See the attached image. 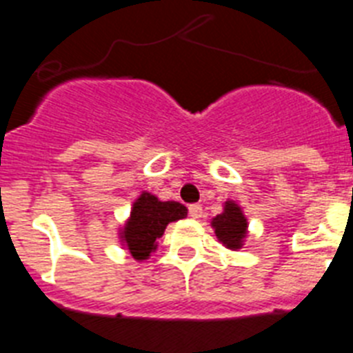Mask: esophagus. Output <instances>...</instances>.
Returning a JSON list of instances; mask_svg holds the SVG:
<instances>
[{
  "label": "esophagus",
  "mask_w": 353,
  "mask_h": 353,
  "mask_svg": "<svg viewBox=\"0 0 353 353\" xmlns=\"http://www.w3.org/2000/svg\"><path fill=\"white\" fill-rule=\"evenodd\" d=\"M201 205H198V203H194V205H191L189 207V216H191V218H194V219H198V218H201Z\"/></svg>",
  "instance_id": "esophagus-1"
}]
</instances>
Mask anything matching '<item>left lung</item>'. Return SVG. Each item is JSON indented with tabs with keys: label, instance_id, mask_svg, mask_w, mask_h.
<instances>
[{
	"label": "left lung",
	"instance_id": "8db88e82",
	"mask_svg": "<svg viewBox=\"0 0 353 353\" xmlns=\"http://www.w3.org/2000/svg\"><path fill=\"white\" fill-rule=\"evenodd\" d=\"M214 228V234L218 237L225 248L228 250H239L243 248L248 234V219L245 212L237 205L234 200H227L223 205V212L218 214L216 218L210 221Z\"/></svg>",
	"mask_w": 353,
	"mask_h": 353
}]
</instances>
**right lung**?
<instances>
[{
    "label": "right lung",
    "instance_id": "obj_1",
    "mask_svg": "<svg viewBox=\"0 0 353 353\" xmlns=\"http://www.w3.org/2000/svg\"><path fill=\"white\" fill-rule=\"evenodd\" d=\"M188 216V207L179 201H161L152 192L143 191L134 201L130 216L119 230L121 245L135 261H146L157 250V239L165 227Z\"/></svg>",
    "mask_w": 353,
    "mask_h": 353
}]
</instances>
